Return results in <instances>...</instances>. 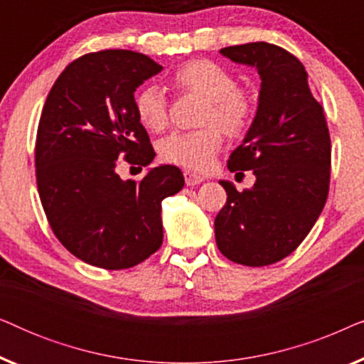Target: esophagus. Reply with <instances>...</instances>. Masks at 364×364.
I'll use <instances>...</instances> for the list:
<instances>
[{"instance_id":"34e87169","label":"esophagus","mask_w":364,"mask_h":364,"mask_svg":"<svg viewBox=\"0 0 364 364\" xmlns=\"http://www.w3.org/2000/svg\"><path fill=\"white\" fill-rule=\"evenodd\" d=\"M183 178H186L187 186H198V183H202L203 181H205L202 176H198V173L191 172V171L183 172Z\"/></svg>"}]
</instances>
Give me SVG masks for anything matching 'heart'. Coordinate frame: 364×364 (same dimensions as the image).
Masks as SVG:
<instances>
[{"mask_svg":"<svg viewBox=\"0 0 364 364\" xmlns=\"http://www.w3.org/2000/svg\"><path fill=\"white\" fill-rule=\"evenodd\" d=\"M172 82L182 91L205 99L202 122L217 124L228 136H240L250 126L255 114L252 96L237 87L233 74L218 63L210 59L183 63L173 71ZM134 111L147 131H162L167 124L166 94L156 84H147L134 96ZM218 128L207 126L191 132H172L161 144V157L188 171H207L222 147V132Z\"/></svg>","mask_w":364,"mask_h":364,"instance_id":"b5f03b06","label":"heart"}]
</instances>
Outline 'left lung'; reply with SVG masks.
Instances as JSON below:
<instances>
[{
	"label": "left lung",
	"mask_w": 364,
	"mask_h": 364,
	"mask_svg": "<svg viewBox=\"0 0 364 364\" xmlns=\"http://www.w3.org/2000/svg\"><path fill=\"white\" fill-rule=\"evenodd\" d=\"M222 56L260 74L255 117L228 171H252L255 183L238 192L218 181L227 202L215 217L217 247L228 260L265 267L305 240L330 188L331 142L321 104L311 96L303 64L285 49L248 43Z\"/></svg>",
	"instance_id": "left-lung-1"
}]
</instances>
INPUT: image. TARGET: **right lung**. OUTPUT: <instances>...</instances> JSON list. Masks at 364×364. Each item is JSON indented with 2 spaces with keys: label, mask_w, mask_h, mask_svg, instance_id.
Returning a JSON list of instances; mask_svg holds the SVG:
<instances>
[{
  "label": "right lung",
  "mask_w": 364,
  "mask_h": 364,
  "mask_svg": "<svg viewBox=\"0 0 364 364\" xmlns=\"http://www.w3.org/2000/svg\"><path fill=\"white\" fill-rule=\"evenodd\" d=\"M162 71L146 54L107 49L76 59L44 102L36 182L58 240L89 265L122 270L162 245V200L183 187L173 166L124 181L117 159L147 167L156 152L134 111V92Z\"/></svg>",
  "instance_id": "1"
}]
</instances>
